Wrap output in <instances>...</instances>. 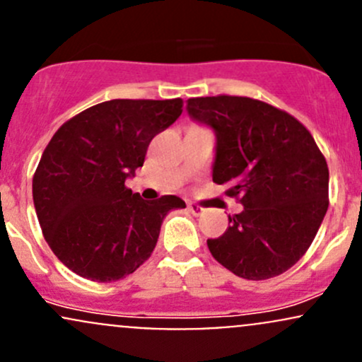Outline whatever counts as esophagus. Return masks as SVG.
I'll return each mask as SVG.
<instances>
[{
  "instance_id": "1",
  "label": "esophagus",
  "mask_w": 362,
  "mask_h": 362,
  "mask_svg": "<svg viewBox=\"0 0 362 362\" xmlns=\"http://www.w3.org/2000/svg\"><path fill=\"white\" fill-rule=\"evenodd\" d=\"M187 208H189V211H191L192 215H196V216L203 215V211H204V208L199 206V204H196V203H189Z\"/></svg>"
}]
</instances>
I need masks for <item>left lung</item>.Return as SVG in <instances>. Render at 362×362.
<instances>
[{
	"label": "left lung",
	"instance_id": "1",
	"mask_svg": "<svg viewBox=\"0 0 362 362\" xmlns=\"http://www.w3.org/2000/svg\"><path fill=\"white\" fill-rule=\"evenodd\" d=\"M196 121L216 133L213 182L245 206L208 239L213 258L235 276L271 279L293 267L328 210L329 171L314 136L296 117L238 95L187 100Z\"/></svg>",
	"mask_w": 362,
	"mask_h": 362
}]
</instances>
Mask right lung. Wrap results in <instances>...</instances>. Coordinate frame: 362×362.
I'll return each instance as SVG.
<instances>
[{
	"mask_svg": "<svg viewBox=\"0 0 362 362\" xmlns=\"http://www.w3.org/2000/svg\"><path fill=\"white\" fill-rule=\"evenodd\" d=\"M182 107V98H116L76 114L52 136L33 199L48 246L74 274L111 283L135 272L154 251L163 218L185 208L177 196L146 201L124 185Z\"/></svg>",
	"mask_w": 362,
	"mask_h": 362,
	"instance_id": "1",
	"label": "right lung"
}]
</instances>
